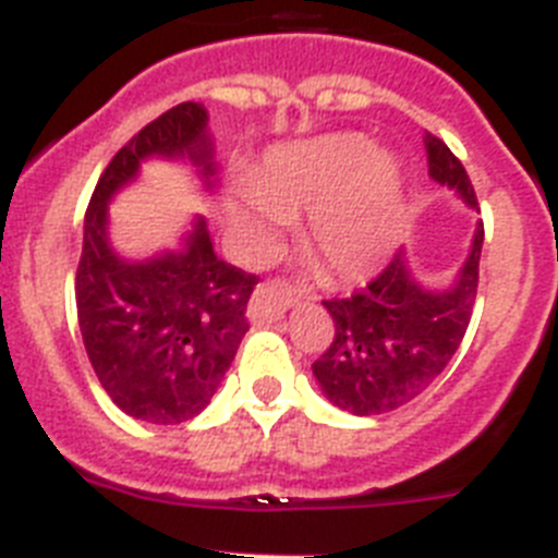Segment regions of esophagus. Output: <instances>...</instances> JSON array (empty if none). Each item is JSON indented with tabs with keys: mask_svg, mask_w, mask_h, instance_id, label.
<instances>
[{
	"mask_svg": "<svg viewBox=\"0 0 558 558\" xmlns=\"http://www.w3.org/2000/svg\"><path fill=\"white\" fill-rule=\"evenodd\" d=\"M290 304V290L288 284L279 282V279H270V282H263L254 290L248 304L251 322L256 324H268L279 322Z\"/></svg>",
	"mask_w": 558,
	"mask_h": 558,
	"instance_id": "1",
	"label": "esophagus"
}]
</instances>
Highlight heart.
<instances>
[{"label":"heart","instance_id":"b5f03b06","mask_svg":"<svg viewBox=\"0 0 558 558\" xmlns=\"http://www.w3.org/2000/svg\"><path fill=\"white\" fill-rule=\"evenodd\" d=\"M254 198L234 209L251 254H268L276 220L310 209L304 245L338 282L372 276L391 256L405 223L402 181L391 159L354 133L274 153L251 179Z\"/></svg>","mask_w":558,"mask_h":558}]
</instances>
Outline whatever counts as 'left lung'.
Returning <instances> with one entry per match:
<instances>
[{"instance_id": "obj_1", "label": "left lung", "mask_w": 558, "mask_h": 558, "mask_svg": "<svg viewBox=\"0 0 558 558\" xmlns=\"http://www.w3.org/2000/svg\"><path fill=\"white\" fill-rule=\"evenodd\" d=\"M425 147L433 181L458 190L475 209V190L461 159L433 133H427ZM481 248L483 223L450 290L422 288L397 254L366 288L343 299H324L335 335L313 363V374L335 405L357 416L388 413L445 372L475 310Z\"/></svg>"}]
</instances>
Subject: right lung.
<instances>
[{"label": "right lung", "instance_id": "right-lung-1", "mask_svg": "<svg viewBox=\"0 0 558 558\" xmlns=\"http://www.w3.org/2000/svg\"><path fill=\"white\" fill-rule=\"evenodd\" d=\"M147 156H190L215 172L206 140V108L179 102L117 150L86 209L75 274L77 324L88 363L113 405L150 425L198 416L218 391L236 347L248 332L256 274L211 251L204 220L186 248L150 263H125L106 236V204Z\"/></svg>", "mask_w": 558, "mask_h": 558}]
</instances>
